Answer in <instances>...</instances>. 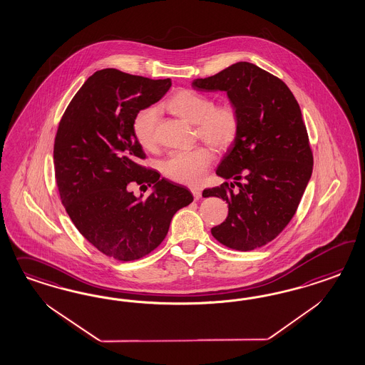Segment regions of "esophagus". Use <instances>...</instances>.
I'll return each instance as SVG.
<instances>
[{
  "instance_id": "esophagus-1",
  "label": "esophagus",
  "mask_w": 365,
  "mask_h": 365,
  "mask_svg": "<svg viewBox=\"0 0 365 365\" xmlns=\"http://www.w3.org/2000/svg\"><path fill=\"white\" fill-rule=\"evenodd\" d=\"M191 192H192V195H194V199H199L202 197V190H200V188H191Z\"/></svg>"
}]
</instances>
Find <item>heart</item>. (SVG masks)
Here are the masks:
<instances>
[{
	"mask_svg": "<svg viewBox=\"0 0 365 365\" xmlns=\"http://www.w3.org/2000/svg\"><path fill=\"white\" fill-rule=\"evenodd\" d=\"M167 110L190 123H195V135L217 151H225L237 142L241 133V113L235 104H214L209 96L192 89H182L168 98ZM159 113L154 107H147L133 115V136L145 150L156 147V128ZM212 162V153L207 145H197L186 151H175L167 156L162 165L168 179L195 186L202 182Z\"/></svg>",
	"mask_w": 365,
	"mask_h": 365,
	"instance_id": "1",
	"label": "heart"
}]
</instances>
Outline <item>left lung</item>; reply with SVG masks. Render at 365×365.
<instances>
[{
	"mask_svg": "<svg viewBox=\"0 0 365 365\" xmlns=\"http://www.w3.org/2000/svg\"><path fill=\"white\" fill-rule=\"evenodd\" d=\"M192 87L226 91L241 113L240 136L217 170V175L235 179L238 190L225 182L203 197L229 205L212 237L238 252L255 250L292 221L312 175L313 153L299 103L281 78L246 61L197 78Z\"/></svg>",
	"mask_w": 365,
	"mask_h": 365,
	"instance_id": "1",
	"label": "left lung"
}]
</instances>
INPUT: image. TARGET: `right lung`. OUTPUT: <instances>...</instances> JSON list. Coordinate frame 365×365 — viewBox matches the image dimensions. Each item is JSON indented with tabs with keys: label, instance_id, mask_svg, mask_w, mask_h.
Segmentation results:
<instances>
[{
	"label": "right lung",
	"instance_id": "right-lung-1",
	"mask_svg": "<svg viewBox=\"0 0 365 365\" xmlns=\"http://www.w3.org/2000/svg\"><path fill=\"white\" fill-rule=\"evenodd\" d=\"M171 80L118 69L95 72L61 116L53 147L61 203L80 234L103 255L128 262L163 242L174 214L192 202L187 188L142 166L133 115L165 96ZM133 185H154L136 199Z\"/></svg>",
	"mask_w": 365,
	"mask_h": 365
}]
</instances>
